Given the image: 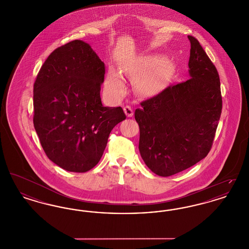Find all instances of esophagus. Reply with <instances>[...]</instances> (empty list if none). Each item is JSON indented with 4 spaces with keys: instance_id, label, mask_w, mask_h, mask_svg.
I'll list each match as a JSON object with an SVG mask.
<instances>
[{
    "instance_id": "1",
    "label": "esophagus",
    "mask_w": 249,
    "mask_h": 249,
    "mask_svg": "<svg viewBox=\"0 0 249 249\" xmlns=\"http://www.w3.org/2000/svg\"><path fill=\"white\" fill-rule=\"evenodd\" d=\"M123 109H124V112H125L127 117L130 118V117L133 116V110H132V108L130 106H126V107H124Z\"/></svg>"
}]
</instances>
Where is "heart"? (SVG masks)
<instances>
[{
    "mask_svg": "<svg viewBox=\"0 0 249 249\" xmlns=\"http://www.w3.org/2000/svg\"><path fill=\"white\" fill-rule=\"evenodd\" d=\"M156 62V59L148 58L131 71L133 76L139 75V77L136 79V87L138 90L143 94H156L161 89L163 73L160 68L152 69ZM106 88L109 93L116 97H120L125 92V86L123 81L120 75L115 71H111L107 75Z\"/></svg>",
    "mask_w": 249,
    "mask_h": 249,
    "instance_id": "b5f03b06",
    "label": "heart"
}]
</instances>
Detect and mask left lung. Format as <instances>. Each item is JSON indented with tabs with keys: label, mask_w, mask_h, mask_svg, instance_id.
Returning <instances> with one entry per match:
<instances>
[{
	"label": "left lung",
	"mask_w": 249,
	"mask_h": 249,
	"mask_svg": "<svg viewBox=\"0 0 249 249\" xmlns=\"http://www.w3.org/2000/svg\"><path fill=\"white\" fill-rule=\"evenodd\" d=\"M188 38L191 78L142 101L134 113L141 157L160 177L180 173L207 156L222 110L217 70L199 41Z\"/></svg>",
	"instance_id": "obj_1"
}]
</instances>
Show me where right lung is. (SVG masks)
<instances>
[{"label": "right lung", "instance_id": "right-lung-1", "mask_svg": "<svg viewBox=\"0 0 249 249\" xmlns=\"http://www.w3.org/2000/svg\"><path fill=\"white\" fill-rule=\"evenodd\" d=\"M105 74V63L81 40L56 48L37 73L35 129L48 159L66 171L92 169L111 130L126 119L121 107L102 105Z\"/></svg>", "mask_w": 249, "mask_h": 249}]
</instances>
